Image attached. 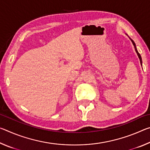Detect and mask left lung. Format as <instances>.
I'll return each mask as SVG.
<instances>
[{
    "label": "left lung",
    "mask_w": 150,
    "mask_h": 150,
    "mask_svg": "<svg viewBox=\"0 0 150 150\" xmlns=\"http://www.w3.org/2000/svg\"><path fill=\"white\" fill-rule=\"evenodd\" d=\"M127 35H128V34H126ZM129 37V36H128ZM129 38H130V40H131V42H132V44H133V45H134V48H135V50H136V53H137V55H138V57H139V62H140V64H141V65L142 66V57H141V55H140V54H139L138 53V50H137V48H136V44L135 43H134V42L132 40L130 37H129Z\"/></svg>",
    "instance_id": "8db88e82"
}]
</instances>
